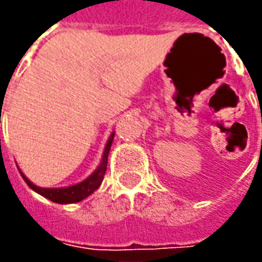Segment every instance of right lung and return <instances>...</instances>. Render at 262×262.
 Listing matches in <instances>:
<instances>
[{
  "label": "right lung",
  "instance_id": "right-lung-1",
  "mask_svg": "<svg viewBox=\"0 0 262 262\" xmlns=\"http://www.w3.org/2000/svg\"><path fill=\"white\" fill-rule=\"evenodd\" d=\"M115 132L111 133L108 142H106V146H105V150H103L102 159H101V163L98 165L95 171L92 172L91 176H88L85 180H82L78 184H74V185H70V187H63V188H42L35 185L31 180H28L26 176L19 170L20 176L25 180V182L29 185L31 189H33L35 192H37L42 196L48 198L52 202L56 203H75L80 202L82 199H85L86 196H90L94 191H97L99 185L102 184L103 176H105V171H106V164H108V154L109 150H111V146H112V142H114Z\"/></svg>",
  "mask_w": 262,
  "mask_h": 262
}]
</instances>
